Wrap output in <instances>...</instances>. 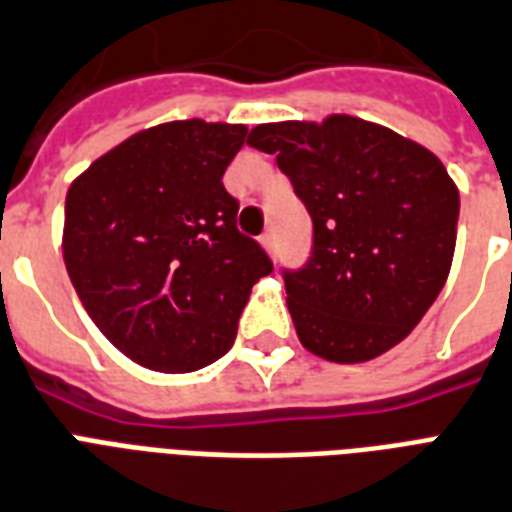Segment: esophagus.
Here are the masks:
<instances>
[{
    "mask_svg": "<svg viewBox=\"0 0 512 512\" xmlns=\"http://www.w3.org/2000/svg\"><path fill=\"white\" fill-rule=\"evenodd\" d=\"M261 248L269 253V256H275V237H272V232H264V235L259 237Z\"/></svg>",
    "mask_w": 512,
    "mask_h": 512,
    "instance_id": "34e87169",
    "label": "esophagus"
}]
</instances>
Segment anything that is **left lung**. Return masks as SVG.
Listing matches in <instances>:
<instances>
[{"instance_id":"1","label":"left lung","mask_w":512,"mask_h":512,"mask_svg":"<svg viewBox=\"0 0 512 512\" xmlns=\"http://www.w3.org/2000/svg\"><path fill=\"white\" fill-rule=\"evenodd\" d=\"M248 146L277 154L312 216L310 264L285 272L304 350L366 363L403 342L438 299L454 259L459 189L443 162L352 114L264 122Z\"/></svg>"}]
</instances>
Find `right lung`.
Wrapping results in <instances>:
<instances>
[{
    "instance_id": "add662e5",
    "label": "right lung",
    "mask_w": 512,
    "mask_h": 512,
    "mask_svg": "<svg viewBox=\"0 0 512 512\" xmlns=\"http://www.w3.org/2000/svg\"><path fill=\"white\" fill-rule=\"evenodd\" d=\"M245 125L138 130L71 181L63 264L98 331L138 366L189 374L232 347L253 283L272 272L237 232L221 176Z\"/></svg>"
}]
</instances>
